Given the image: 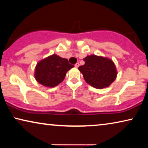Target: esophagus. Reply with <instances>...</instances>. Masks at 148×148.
<instances>
[{
  "label": "esophagus",
  "mask_w": 148,
  "mask_h": 148,
  "mask_svg": "<svg viewBox=\"0 0 148 148\" xmlns=\"http://www.w3.org/2000/svg\"><path fill=\"white\" fill-rule=\"evenodd\" d=\"M79 62H77V63L75 64V67H79Z\"/></svg>",
  "instance_id": "esophagus-1"
}]
</instances>
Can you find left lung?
<instances>
[{
  "label": "left lung",
  "instance_id": "left-lung-1",
  "mask_svg": "<svg viewBox=\"0 0 148 148\" xmlns=\"http://www.w3.org/2000/svg\"><path fill=\"white\" fill-rule=\"evenodd\" d=\"M85 64L80 66L86 82L97 89L108 87L116 79V67L112 60L96 55L88 56L84 58Z\"/></svg>",
  "mask_w": 148,
  "mask_h": 148
}]
</instances>
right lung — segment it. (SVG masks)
Listing matches in <instances>:
<instances>
[{"label": "right lung", "instance_id": "obj_1", "mask_svg": "<svg viewBox=\"0 0 148 148\" xmlns=\"http://www.w3.org/2000/svg\"><path fill=\"white\" fill-rule=\"evenodd\" d=\"M73 66L67 59L53 54L37 64L36 79L44 86L53 88L63 81L66 72Z\"/></svg>", "mask_w": 148, "mask_h": 148}]
</instances>
